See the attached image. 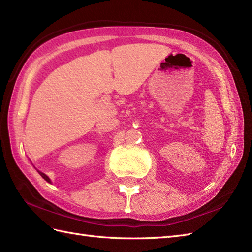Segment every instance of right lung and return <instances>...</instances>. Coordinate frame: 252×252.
Wrapping results in <instances>:
<instances>
[{
  "mask_svg": "<svg viewBox=\"0 0 252 252\" xmlns=\"http://www.w3.org/2000/svg\"><path fill=\"white\" fill-rule=\"evenodd\" d=\"M40 174H41V176H42V178H43L45 181H47V182H50V183H51V180L49 179V176H46L44 173H42V172H39Z\"/></svg>",
  "mask_w": 252,
  "mask_h": 252,
  "instance_id": "right-lung-1",
  "label": "right lung"
}]
</instances>
